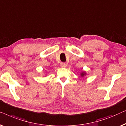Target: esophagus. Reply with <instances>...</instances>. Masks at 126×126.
<instances>
[{
    "label": "esophagus",
    "instance_id": "esophagus-1",
    "mask_svg": "<svg viewBox=\"0 0 126 126\" xmlns=\"http://www.w3.org/2000/svg\"><path fill=\"white\" fill-rule=\"evenodd\" d=\"M61 66L62 67H65L67 66V64L65 63H64V62H62L61 63Z\"/></svg>",
    "mask_w": 126,
    "mask_h": 126
}]
</instances>
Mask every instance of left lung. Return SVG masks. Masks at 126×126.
Instances as JSON below:
<instances>
[{
	"instance_id": "obj_1",
	"label": "left lung",
	"mask_w": 126,
	"mask_h": 126,
	"mask_svg": "<svg viewBox=\"0 0 126 126\" xmlns=\"http://www.w3.org/2000/svg\"><path fill=\"white\" fill-rule=\"evenodd\" d=\"M80 75H81V77H84V75H86V73L85 72H81V73L80 74Z\"/></svg>"
}]
</instances>
